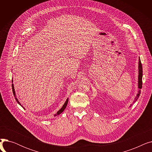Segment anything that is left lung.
Here are the masks:
<instances>
[{
	"mask_svg": "<svg viewBox=\"0 0 152 152\" xmlns=\"http://www.w3.org/2000/svg\"><path fill=\"white\" fill-rule=\"evenodd\" d=\"M142 63H141V61L139 57V76H138V88L139 89L138 93L136 95V97H135L134 99V101L133 102V103L136 101L138 98L140 96V89H142Z\"/></svg>",
	"mask_w": 152,
	"mask_h": 152,
	"instance_id": "left-lung-1",
	"label": "left lung"
}]
</instances>
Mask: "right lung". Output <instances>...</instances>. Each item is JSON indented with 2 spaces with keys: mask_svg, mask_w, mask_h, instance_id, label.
Listing matches in <instances>:
<instances>
[{
  "mask_svg": "<svg viewBox=\"0 0 152 152\" xmlns=\"http://www.w3.org/2000/svg\"><path fill=\"white\" fill-rule=\"evenodd\" d=\"M12 91H13V95H14V96H15V98L16 101H17V102H18V104H19V105H21L23 108H24V107L21 105V103H20V102L18 101V99L17 98V97H16V94H15V89H14V86H13V80H12ZM68 102V99H66V102H65V103H64V105H63V107L61 108V109L57 111V113L54 115V116H57V115H58L61 114V113L63 112V111L64 110H65V109L66 108V106H67Z\"/></svg>",
  "mask_w": 152,
  "mask_h": 152,
  "instance_id": "add662e5",
  "label": "right lung"
}]
</instances>
